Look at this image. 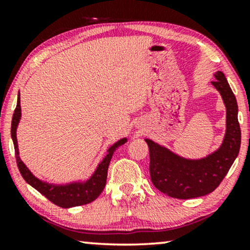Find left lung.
I'll return each mask as SVG.
<instances>
[{
  "mask_svg": "<svg viewBox=\"0 0 250 250\" xmlns=\"http://www.w3.org/2000/svg\"><path fill=\"white\" fill-rule=\"evenodd\" d=\"M216 87L227 107V132L221 148L206 158L188 160L174 155L151 140L146 141L150 153V176L157 189L179 199H191L213 192L237 158L241 143L238 104L222 71L215 73Z\"/></svg>",
  "mask_w": 250,
  "mask_h": 250,
  "instance_id": "8db88e82",
  "label": "left lung"
}]
</instances>
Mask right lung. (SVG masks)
Returning a JSON list of instances; mask_svg holds the SVG:
<instances>
[{"mask_svg":"<svg viewBox=\"0 0 250 250\" xmlns=\"http://www.w3.org/2000/svg\"><path fill=\"white\" fill-rule=\"evenodd\" d=\"M20 116H21V108H20V98H18L17 107L15 109V114L12 116L11 136L13 140V145H15L17 165H18L20 174L22 175L23 180H25L28 184H30L33 188H35V189L39 191V192L42 193L43 196H45L51 203H53L54 205H57V206L62 208L82 206V205L90 204L93 200L97 199L105 187L108 167L109 164H110L111 157L114 155V151L119 146L124 145L126 142V139L119 140L117 143H115V145L108 150V155L104 157V159L102 160L97 170H95L93 176H92L87 182L71 183L68 184V186H52V184H47L45 182L40 181L39 179H36V177L29 172V169L25 166V164H23L19 158L16 131L17 126H18Z\"/></svg>","mask_w":250,"mask_h":250,"instance_id":"obj_1","label":"right lung"}]
</instances>
